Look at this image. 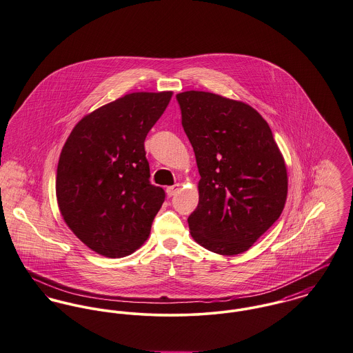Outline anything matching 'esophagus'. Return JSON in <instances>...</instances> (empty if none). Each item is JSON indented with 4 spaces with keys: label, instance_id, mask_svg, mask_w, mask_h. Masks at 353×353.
I'll use <instances>...</instances> for the list:
<instances>
[{
    "label": "esophagus",
    "instance_id": "obj_1",
    "mask_svg": "<svg viewBox=\"0 0 353 353\" xmlns=\"http://www.w3.org/2000/svg\"><path fill=\"white\" fill-rule=\"evenodd\" d=\"M179 190V185L176 183V185H174V186H168L167 189H165V192H167V195L168 196H172V195H175V192Z\"/></svg>",
    "mask_w": 353,
    "mask_h": 353
}]
</instances>
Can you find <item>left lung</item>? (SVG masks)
Returning a JSON list of instances; mask_svg holds the SVG:
<instances>
[{"instance_id":"obj_1","label":"left lung","mask_w":353,"mask_h":353,"mask_svg":"<svg viewBox=\"0 0 353 353\" xmlns=\"http://www.w3.org/2000/svg\"><path fill=\"white\" fill-rule=\"evenodd\" d=\"M176 99L201 175L198 206L188 219L192 237L214 254H243L283 212V155L252 106L195 90Z\"/></svg>"}]
</instances>
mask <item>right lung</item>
Segmentation results:
<instances>
[{
  "instance_id": "add662e5",
  "label": "right lung",
  "mask_w": 353,
  "mask_h": 353,
  "mask_svg": "<svg viewBox=\"0 0 353 353\" xmlns=\"http://www.w3.org/2000/svg\"><path fill=\"white\" fill-rule=\"evenodd\" d=\"M172 92L130 93L85 116L64 143L57 199L64 223L90 250L124 257L144 244L164 202L150 182L144 140Z\"/></svg>"
}]
</instances>
